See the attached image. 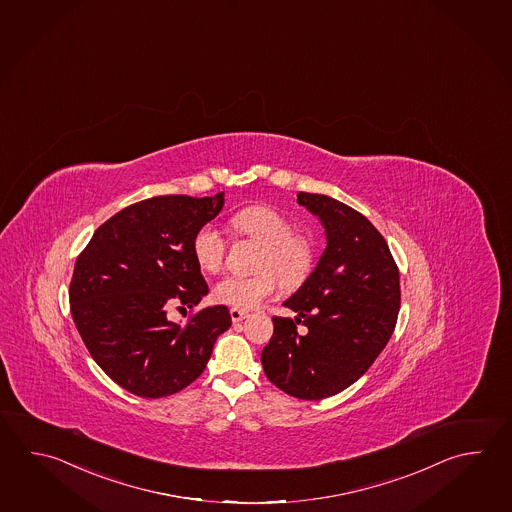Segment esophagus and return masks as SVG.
Instances as JSON below:
<instances>
[{"mask_svg": "<svg viewBox=\"0 0 512 512\" xmlns=\"http://www.w3.org/2000/svg\"><path fill=\"white\" fill-rule=\"evenodd\" d=\"M230 315L233 323H240L242 319H246V317H248V312H244V310H237V308H231Z\"/></svg>", "mask_w": 512, "mask_h": 512, "instance_id": "esophagus-1", "label": "esophagus"}]
</instances>
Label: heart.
I'll use <instances>...</instances> for the list:
<instances>
[{"mask_svg": "<svg viewBox=\"0 0 512 512\" xmlns=\"http://www.w3.org/2000/svg\"><path fill=\"white\" fill-rule=\"evenodd\" d=\"M231 228L262 244L257 257V270L261 272L240 277L226 275L213 288V299L237 310H253L270 299L279 288L301 286L312 272L313 248L310 240L293 233L290 220L277 209L251 206L231 217ZM193 259L204 272H219L226 240L213 224H204L191 240Z\"/></svg>", "mask_w": 512, "mask_h": 512, "instance_id": "heart-1", "label": "heart"}]
</instances>
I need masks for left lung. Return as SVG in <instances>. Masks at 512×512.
I'll return each mask as SVG.
<instances>
[{"label":"left lung","instance_id":"1","mask_svg":"<svg viewBox=\"0 0 512 512\" xmlns=\"http://www.w3.org/2000/svg\"><path fill=\"white\" fill-rule=\"evenodd\" d=\"M297 202L321 220L326 250L284 301L297 317H273L261 361L282 392L317 401L343 392L383 352L401 304L399 270L365 215L317 193H297ZM297 323L304 324L303 333Z\"/></svg>","mask_w":512,"mask_h":512}]
</instances>
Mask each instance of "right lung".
<instances>
[{
  "mask_svg": "<svg viewBox=\"0 0 512 512\" xmlns=\"http://www.w3.org/2000/svg\"><path fill=\"white\" fill-rule=\"evenodd\" d=\"M222 206L224 193L136 202L105 220L76 259L74 324L96 365L135 396L157 399L191 385L231 326L224 304L184 326L167 317L171 306L193 308L208 295L191 240Z\"/></svg>",
  "mask_w": 512,
  "mask_h": 512,
  "instance_id": "obj_1",
  "label": "right lung"
}]
</instances>
